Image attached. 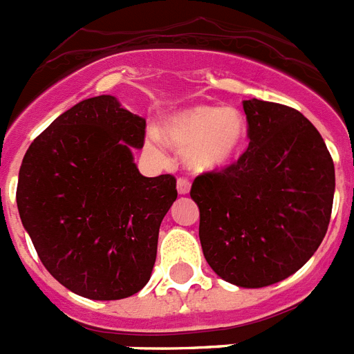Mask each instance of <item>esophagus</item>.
Returning a JSON list of instances; mask_svg holds the SVG:
<instances>
[{
	"instance_id": "obj_1",
	"label": "esophagus",
	"mask_w": 354,
	"mask_h": 354,
	"mask_svg": "<svg viewBox=\"0 0 354 354\" xmlns=\"http://www.w3.org/2000/svg\"><path fill=\"white\" fill-rule=\"evenodd\" d=\"M176 185H178V192H180V194H187V192L191 191V180L185 176L178 178Z\"/></svg>"
}]
</instances>
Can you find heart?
<instances>
[{
	"instance_id": "obj_1",
	"label": "heart",
	"mask_w": 354,
	"mask_h": 354,
	"mask_svg": "<svg viewBox=\"0 0 354 354\" xmlns=\"http://www.w3.org/2000/svg\"><path fill=\"white\" fill-rule=\"evenodd\" d=\"M163 136L196 171L221 167L236 158L246 138V118L239 109L194 106L172 115L162 127Z\"/></svg>"
}]
</instances>
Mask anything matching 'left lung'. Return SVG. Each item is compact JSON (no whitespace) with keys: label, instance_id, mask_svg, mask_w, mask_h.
<instances>
[{"label":"left lung","instance_id":"left-lung-1","mask_svg":"<svg viewBox=\"0 0 354 354\" xmlns=\"http://www.w3.org/2000/svg\"><path fill=\"white\" fill-rule=\"evenodd\" d=\"M248 147L194 178L200 241L227 283L263 288L304 266L328 232L335 165L317 127L277 102L245 100Z\"/></svg>","mask_w":354,"mask_h":354}]
</instances>
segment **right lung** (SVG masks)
Instances as JSON below:
<instances>
[{
	"label": "right lung",
	"mask_w": 354,
	"mask_h": 354,
	"mask_svg": "<svg viewBox=\"0 0 354 354\" xmlns=\"http://www.w3.org/2000/svg\"><path fill=\"white\" fill-rule=\"evenodd\" d=\"M145 118L100 95L75 104L30 144L17 209L44 268L70 292L118 301L147 284L176 178L142 176Z\"/></svg>",
	"instance_id": "1"
}]
</instances>
